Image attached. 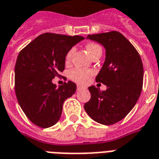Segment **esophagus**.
<instances>
[{"label":"esophagus","mask_w":159,"mask_h":159,"mask_svg":"<svg viewBox=\"0 0 159 159\" xmlns=\"http://www.w3.org/2000/svg\"><path fill=\"white\" fill-rule=\"evenodd\" d=\"M85 88H83V87H82V86H80V85H77L76 86V89L77 90H82V89H84Z\"/></svg>","instance_id":"1"}]
</instances>
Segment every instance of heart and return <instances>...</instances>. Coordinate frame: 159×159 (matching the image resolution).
I'll return each mask as SVG.
<instances>
[{
    "instance_id": "1",
    "label": "heart",
    "mask_w": 159,
    "mask_h": 159,
    "mask_svg": "<svg viewBox=\"0 0 159 159\" xmlns=\"http://www.w3.org/2000/svg\"><path fill=\"white\" fill-rule=\"evenodd\" d=\"M86 48H87V50L89 51V55L91 56H93L95 53L101 50V47L98 44L94 43H88ZM75 50H76L75 47H72L68 50V52L66 53V57H65V61L66 63L70 62V59L72 57V55L75 52ZM93 71L92 70L84 69V68L81 67H76L70 70L69 77H70V80H72L75 83H79V84H86L90 80V77L93 76Z\"/></svg>"
}]
</instances>
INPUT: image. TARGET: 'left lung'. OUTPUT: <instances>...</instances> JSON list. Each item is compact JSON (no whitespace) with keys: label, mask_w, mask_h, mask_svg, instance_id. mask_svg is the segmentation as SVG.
Returning <instances> with one entry per match:
<instances>
[{"label":"left lung","mask_w":159,"mask_h":159,"mask_svg":"<svg viewBox=\"0 0 159 159\" xmlns=\"http://www.w3.org/2000/svg\"><path fill=\"white\" fill-rule=\"evenodd\" d=\"M87 38L105 48V61L95 80L106 85L107 89L89 87L91 98L84 109L98 123L113 125L127 116L139 98L143 85L142 59L130 41L117 31Z\"/></svg>","instance_id":"1"}]
</instances>
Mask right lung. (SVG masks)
Wrapping results in <instances>:
<instances>
[{
	"label": "right lung",
	"instance_id": "add662e5",
	"mask_svg": "<svg viewBox=\"0 0 159 159\" xmlns=\"http://www.w3.org/2000/svg\"><path fill=\"white\" fill-rule=\"evenodd\" d=\"M83 36L45 33L23 48L15 65V93L17 102L32 123L41 128L56 124L64 101L76 92L68 81L56 88L52 79L65 70L68 50L83 40Z\"/></svg>",
	"mask_w": 159,
	"mask_h": 159
}]
</instances>
